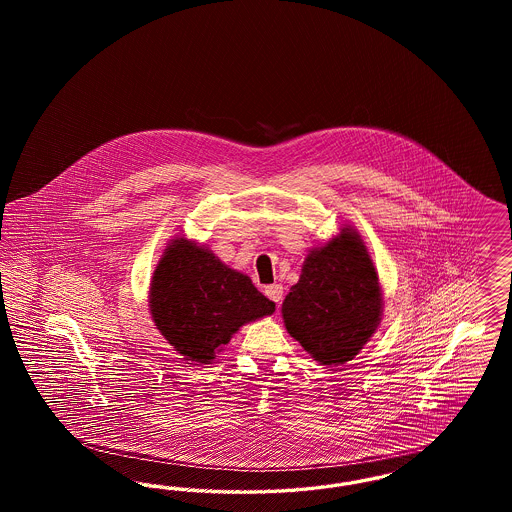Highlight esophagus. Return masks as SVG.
Listing matches in <instances>:
<instances>
[{
    "mask_svg": "<svg viewBox=\"0 0 512 512\" xmlns=\"http://www.w3.org/2000/svg\"><path fill=\"white\" fill-rule=\"evenodd\" d=\"M265 293H267V297L270 301H274V303L280 307V303H282V299H284V288H282L280 284L267 286V288H265Z\"/></svg>",
    "mask_w": 512,
    "mask_h": 512,
    "instance_id": "esophagus-1",
    "label": "esophagus"
}]
</instances>
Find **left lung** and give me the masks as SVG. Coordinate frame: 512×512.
I'll return each instance as SVG.
<instances>
[{"mask_svg":"<svg viewBox=\"0 0 512 512\" xmlns=\"http://www.w3.org/2000/svg\"><path fill=\"white\" fill-rule=\"evenodd\" d=\"M288 334L320 365L351 361L382 320L378 272L359 232L345 226L309 251L282 303Z\"/></svg>","mask_w":512,"mask_h":512,"instance_id":"1","label":"left lung"}]
</instances>
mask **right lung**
<instances>
[{"instance_id":"add662e5","label":"right lung","mask_w":512,"mask_h":512,"mask_svg":"<svg viewBox=\"0 0 512 512\" xmlns=\"http://www.w3.org/2000/svg\"><path fill=\"white\" fill-rule=\"evenodd\" d=\"M149 311L174 351L207 365L244 324L272 315L274 303L249 276L180 236L169 242L155 267Z\"/></svg>"}]
</instances>
